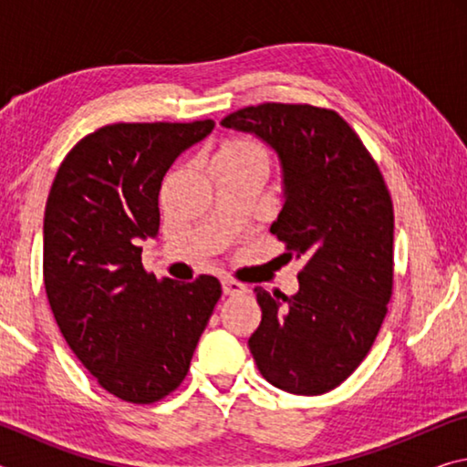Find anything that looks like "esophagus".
Segmentation results:
<instances>
[{"instance_id": "1", "label": "esophagus", "mask_w": 467, "mask_h": 467, "mask_svg": "<svg viewBox=\"0 0 467 467\" xmlns=\"http://www.w3.org/2000/svg\"><path fill=\"white\" fill-rule=\"evenodd\" d=\"M223 290H224V295H239V292H247V286L241 284L239 280L223 278Z\"/></svg>"}]
</instances>
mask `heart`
I'll return each mask as SVG.
<instances>
[{"mask_svg": "<svg viewBox=\"0 0 467 467\" xmlns=\"http://www.w3.org/2000/svg\"><path fill=\"white\" fill-rule=\"evenodd\" d=\"M220 154H228L236 158H265L262 146H257L255 141H249V140H234L220 150Z\"/></svg>", "mask_w": 467, "mask_h": 467, "instance_id": "heart-1", "label": "heart"}]
</instances>
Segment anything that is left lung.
<instances>
[{
	"label": "left lung",
	"mask_w": 467,
	"mask_h": 467,
	"mask_svg": "<svg viewBox=\"0 0 467 467\" xmlns=\"http://www.w3.org/2000/svg\"><path fill=\"white\" fill-rule=\"evenodd\" d=\"M220 125L255 133L275 150L284 205L270 231L290 257H305L296 295L255 288L262 323L249 350L278 389L327 393L365 360L387 315L391 195L358 133L336 110L264 102Z\"/></svg>",
	"instance_id": "8db88e82"
}]
</instances>
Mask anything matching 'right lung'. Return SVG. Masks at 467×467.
Masks as SVG:
<instances>
[{
	"label": "right lung",
	"instance_id": "obj_1",
	"mask_svg": "<svg viewBox=\"0 0 467 467\" xmlns=\"http://www.w3.org/2000/svg\"><path fill=\"white\" fill-rule=\"evenodd\" d=\"M214 121L110 123L69 150L43 223V278L53 317L102 389L154 404L183 383L223 295L214 275L162 282L140 241L161 226L162 179Z\"/></svg>",
	"mask_w": 467,
	"mask_h": 467
}]
</instances>
